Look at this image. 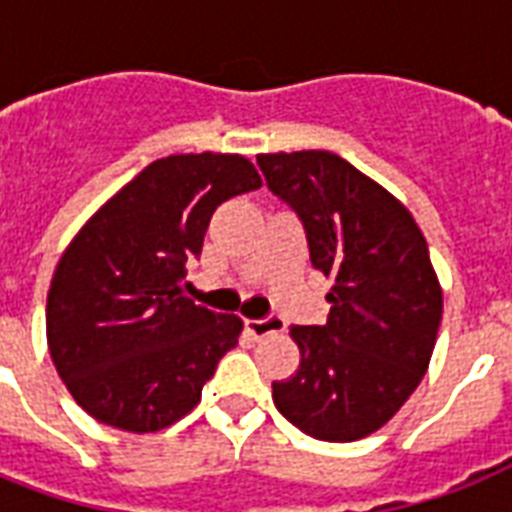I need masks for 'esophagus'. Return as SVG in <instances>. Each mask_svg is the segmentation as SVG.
<instances>
[{"instance_id": "esophagus-1", "label": "esophagus", "mask_w": 512, "mask_h": 512, "mask_svg": "<svg viewBox=\"0 0 512 512\" xmlns=\"http://www.w3.org/2000/svg\"><path fill=\"white\" fill-rule=\"evenodd\" d=\"M244 329H247L255 340H260V337L279 335V332L287 329V324H284V319H279V316H265V319H247L244 321Z\"/></svg>"}]
</instances>
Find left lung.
<instances>
[{
  "instance_id": "1",
  "label": "left lung",
  "mask_w": 512,
  "mask_h": 512,
  "mask_svg": "<svg viewBox=\"0 0 512 512\" xmlns=\"http://www.w3.org/2000/svg\"><path fill=\"white\" fill-rule=\"evenodd\" d=\"M265 183L303 223L313 268L332 279L324 327H292L300 369L273 401L319 441L382 428L420 385L444 297L425 236L382 185L329 151L257 156Z\"/></svg>"
}]
</instances>
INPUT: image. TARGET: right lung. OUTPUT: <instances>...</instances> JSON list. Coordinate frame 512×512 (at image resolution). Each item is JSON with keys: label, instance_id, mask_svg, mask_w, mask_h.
Wrapping results in <instances>:
<instances>
[{"label": "right lung", "instance_id": "1", "mask_svg": "<svg viewBox=\"0 0 512 512\" xmlns=\"http://www.w3.org/2000/svg\"><path fill=\"white\" fill-rule=\"evenodd\" d=\"M255 188L244 156L156 159L68 244L47 295V342L95 420L154 433L199 404L244 324L183 295L185 263L201 255L215 209Z\"/></svg>", "mask_w": 512, "mask_h": 512}]
</instances>
